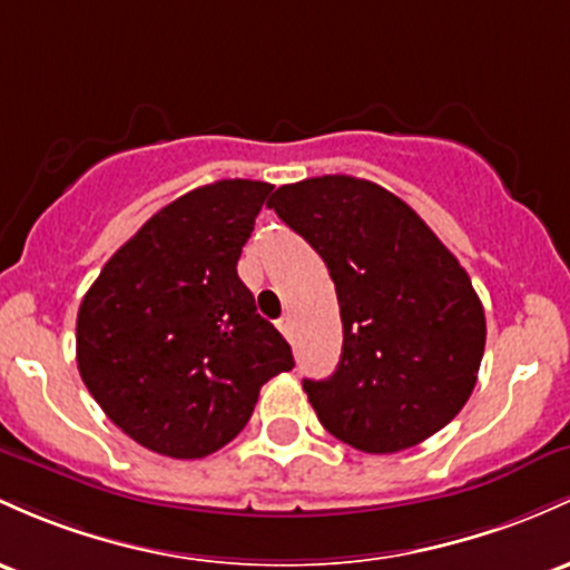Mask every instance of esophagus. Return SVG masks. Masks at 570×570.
<instances>
[{
	"label": "esophagus",
	"mask_w": 570,
	"mask_h": 570,
	"mask_svg": "<svg viewBox=\"0 0 570 570\" xmlns=\"http://www.w3.org/2000/svg\"><path fill=\"white\" fill-rule=\"evenodd\" d=\"M278 330H281V333H284L286 337H289V333H292V318H289V316L278 318Z\"/></svg>",
	"instance_id": "obj_1"
}]
</instances>
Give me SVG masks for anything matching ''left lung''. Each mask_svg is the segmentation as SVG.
<instances>
[{
	"instance_id": "obj_1",
	"label": "left lung",
	"mask_w": 570,
	"mask_h": 570,
	"mask_svg": "<svg viewBox=\"0 0 570 570\" xmlns=\"http://www.w3.org/2000/svg\"><path fill=\"white\" fill-rule=\"evenodd\" d=\"M267 208L311 243L337 292L341 362L303 381L324 430L392 454L446 428L476 386L487 341L458 256L403 199L352 175L286 184Z\"/></svg>"
}]
</instances>
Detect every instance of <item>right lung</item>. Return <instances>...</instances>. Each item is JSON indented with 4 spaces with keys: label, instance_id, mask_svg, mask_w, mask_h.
Here are the masks:
<instances>
[{
    "label": "right lung",
    "instance_id": "obj_1",
    "mask_svg": "<svg viewBox=\"0 0 570 570\" xmlns=\"http://www.w3.org/2000/svg\"><path fill=\"white\" fill-rule=\"evenodd\" d=\"M271 191L233 178L184 194L110 256L80 303V379L110 422L156 454H214L246 428L262 384L295 367L237 278Z\"/></svg>",
    "mask_w": 570,
    "mask_h": 570
}]
</instances>
